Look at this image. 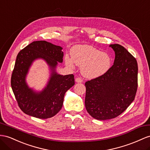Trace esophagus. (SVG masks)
<instances>
[{
  "mask_svg": "<svg viewBox=\"0 0 150 150\" xmlns=\"http://www.w3.org/2000/svg\"><path fill=\"white\" fill-rule=\"evenodd\" d=\"M75 81L78 83H81L83 82V79L80 77H77L75 79Z\"/></svg>",
  "mask_w": 150,
  "mask_h": 150,
  "instance_id": "1",
  "label": "esophagus"
}]
</instances>
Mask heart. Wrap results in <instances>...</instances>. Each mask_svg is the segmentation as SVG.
I'll return each mask as SVG.
<instances>
[{
  "instance_id": "obj_1",
  "label": "heart",
  "mask_w": 150,
  "mask_h": 150,
  "mask_svg": "<svg viewBox=\"0 0 150 150\" xmlns=\"http://www.w3.org/2000/svg\"><path fill=\"white\" fill-rule=\"evenodd\" d=\"M71 59L74 63L82 67V74L86 77L94 79L105 74L112 64V59L106 53L89 45H75L71 50ZM69 57H65L68 66L72 67L74 62Z\"/></svg>"
}]
</instances>
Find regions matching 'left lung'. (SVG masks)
Returning a JSON list of instances; mask_svg holds the SVG:
<instances>
[{"label": "left lung", "instance_id": "8db88e82", "mask_svg": "<svg viewBox=\"0 0 150 150\" xmlns=\"http://www.w3.org/2000/svg\"><path fill=\"white\" fill-rule=\"evenodd\" d=\"M115 53L113 66L105 74L86 82L85 106L100 120L116 118L134 100L137 89V63L120 44H111Z\"/></svg>", "mask_w": 150, "mask_h": 150}]
</instances>
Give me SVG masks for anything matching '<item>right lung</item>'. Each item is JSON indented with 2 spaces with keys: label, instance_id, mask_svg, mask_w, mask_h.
Listing matches in <instances>:
<instances>
[{
  "label": "right lung",
  "instance_id": "right-lung-1",
  "mask_svg": "<svg viewBox=\"0 0 150 150\" xmlns=\"http://www.w3.org/2000/svg\"><path fill=\"white\" fill-rule=\"evenodd\" d=\"M62 47L44 40L34 41L19 52L11 75V87L18 105L25 113L38 118L54 116L62 108L64 94L74 86L73 74L61 75L55 71L57 62L62 63ZM44 59L53 71L47 87L35 93L25 82L26 74L33 61Z\"/></svg>",
  "mask_w": 150,
  "mask_h": 150
}]
</instances>
